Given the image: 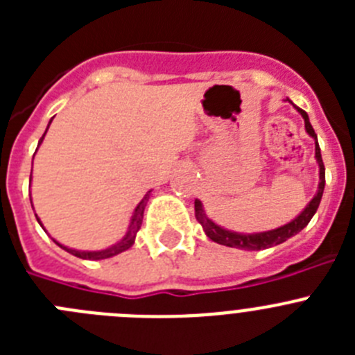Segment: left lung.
I'll return each mask as SVG.
<instances>
[{
	"label": "left lung",
	"mask_w": 355,
	"mask_h": 355,
	"mask_svg": "<svg viewBox=\"0 0 355 355\" xmlns=\"http://www.w3.org/2000/svg\"><path fill=\"white\" fill-rule=\"evenodd\" d=\"M297 108V106H295ZM300 115L304 119V124H306V131L307 135L315 139V158L316 163H318L320 168V183H318V190H316L315 197L309 200V205L299 213V216H295L293 220L288 222V224L281 225L277 229H272V231H263V233H252V234H243V233H234V231H229V229L220 227V225H216L211 218H208L205 213V208H202V202L199 199H196V218L199 220V224L202 225L205 229L206 236L209 240H213L215 243H220V245L225 247H233V249H241V250H261V249H268V247L279 245V243H283L286 241L288 238L295 236L297 233H300L309 220L313 218V215L316 213L320 206V200H322V196H324V187H325V167L324 162H322V155H320V146H318V139H316V133L313 130L311 122H309V117L304 112L302 108H297Z\"/></svg>",
	"instance_id": "1"
}]
</instances>
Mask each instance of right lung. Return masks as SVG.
Here are the masks:
<instances>
[{
	"instance_id": "add662e5",
	"label": "right lung",
	"mask_w": 355,
	"mask_h": 355,
	"mask_svg": "<svg viewBox=\"0 0 355 355\" xmlns=\"http://www.w3.org/2000/svg\"><path fill=\"white\" fill-rule=\"evenodd\" d=\"M49 124H51V121H49ZM46 131H48V130H46ZM44 137H46V133H44L42 139L39 140V146L42 144ZM30 181H31V178H30ZM147 200H149V193H146V197H144V199L139 202V206L135 208L133 216H131V222H130V225H128L126 234L122 236V240H119L115 245L108 247V249H103V250H78V249H71V247L62 245V243H58L56 240H53V241H55L58 247H62L64 250H67L69 254H72V256H76V258H81V259H92V261H97V259H106V258H112V256H117V254L124 252V250H128L135 243V238H137V233H139L140 225H142L144 209H146ZM37 220H39V224L42 225L40 218H37ZM42 229H44V225H42ZM44 231H46V229H44Z\"/></svg>"
}]
</instances>
